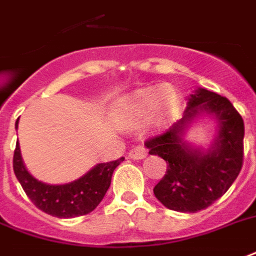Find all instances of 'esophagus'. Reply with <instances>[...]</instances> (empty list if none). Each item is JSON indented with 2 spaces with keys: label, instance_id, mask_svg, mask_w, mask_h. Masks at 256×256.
<instances>
[{
  "label": "esophagus",
  "instance_id": "34e87169",
  "mask_svg": "<svg viewBox=\"0 0 256 256\" xmlns=\"http://www.w3.org/2000/svg\"><path fill=\"white\" fill-rule=\"evenodd\" d=\"M146 155H147V150L144 148L143 146H135L128 152V158L130 159H143Z\"/></svg>",
  "mask_w": 256,
  "mask_h": 256
}]
</instances>
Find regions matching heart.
Segmentation results:
<instances>
[{
    "label": "heart",
    "instance_id": "obj_1",
    "mask_svg": "<svg viewBox=\"0 0 256 256\" xmlns=\"http://www.w3.org/2000/svg\"><path fill=\"white\" fill-rule=\"evenodd\" d=\"M176 104V94L172 88L163 86L159 90H142L121 102L118 116L130 122H139L146 120L152 110L159 114L172 113Z\"/></svg>",
    "mask_w": 256,
    "mask_h": 256
}]
</instances>
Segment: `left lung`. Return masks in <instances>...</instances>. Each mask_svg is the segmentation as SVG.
Instances as JSON below:
<instances>
[{
    "label": "left lung",
    "mask_w": 256,
    "mask_h": 256,
    "mask_svg": "<svg viewBox=\"0 0 256 256\" xmlns=\"http://www.w3.org/2000/svg\"><path fill=\"white\" fill-rule=\"evenodd\" d=\"M206 112L219 121V136L208 153L183 143L184 126L196 114ZM244 122L226 97L206 89L192 94L185 116L160 135L146 140L151 155L164 159L166 174L154 194L166 208L196 213L210 206L238 178L244 158Z\"/></svg>",
    "instance_id": "1"
}]
</instances>
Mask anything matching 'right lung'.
<instances>
[{
    "mask_svg": "<svg viewBox=\"0 0 256 256\" xmlns=\"http://www.w3.org/2000/svg\"><path fill=\"white\" fill-rule=\"evenodd\" d=\"M18 120L16 121V128ZM124 158L112 162L100 163L82 178L66 185H47L34 180L26 172L20 154V146L16 144L13 155V170L28 198L34 205L47 214L59 218H71L93 212L105 197L114 168Z\"/></svg>",
    "mask_w": 256,
    "mask_h": 256,
    "instance_id": "obj_1",
    "label": "right lung"
}]
</instances>
